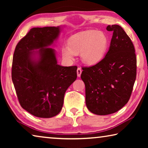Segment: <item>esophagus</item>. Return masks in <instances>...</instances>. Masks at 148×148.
Listing matches in <instances>:
<instances>
[{
    "mask_svg": "<svg viewBox=\"0 0 148 148\" xmlns=\"http://www.w3.org/2000/svg\"><path fill=\"white\" fill-rule=\"evenodd\" d=\"M82 72V69H81V68H80V67L77 68V77H79L80 76H81Z\"/></svg>",
    "mask_w": 148,
    "mask_h": 148,
    "instance_id": "obj_1",
    "label": "esophagus"
}]
</instances>
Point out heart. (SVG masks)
Listing matches in <instances>:
<instances>
[{"mask_svg": "<svg viewBox=\"0 0 148 148\" xmlns=\"http://www.w3.org/2000/svg\"><path fill=\"white\" fill-rule=\"evenodd\" d=\"M108 38L104 32L94 30L77 32L68 40V46L62 49L67 60L73 59L74 53H79L82 61L95 64L103 58L108 47Z\"/></svg>", "mask_w": 148, "mask_h": 148, "instance_id": "1", "label": "heart"}]
</instances>
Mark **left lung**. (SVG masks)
Wrapping results in <instances>:
<instances>
[{"label": "left lung", "mask_w": 148, "mask_h": 148, "mask_svg": "<svg viewBox=\"0 0 148 148\" xmlns=\"http://www.w3.org/2000/svg\"><path fill=\"white\" fill-rule=\"evenodd\" d=\"M113 32L110 46L103 59L83 67L81 78L86 86V103L99 116L115 113L131 97L136 77V58L131 38L118 25H108Z\"/></svg>", "instance_id": "obj_1"}]
</instances>
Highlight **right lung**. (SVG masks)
I'll list each match as a JSON object with an SVG mask.
<instances>
[{
	"instance_id": "right-lung-1",
	"label": "right lung",
	"mask_w": 148,
	"mask_h": 148,
	"mask_svg": "<svg viewBox=\"0 0 148 148\" xmlns=\"http://www.w3.org/2000/svg\"><path fill=\"white\" fill-rule=\"evenodd\" d=\"M61 27L32 28L15 49L12 79L21 107L33 116L50 118L62 108L64 93L76 79V66L57 64L56 52L49 47Z\"/></svg>"
}]
</instances>
